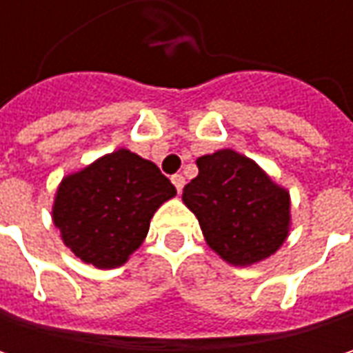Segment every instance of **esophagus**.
Returning a JSON list of instances; mask_svg holds the SVG:
<instances>
[{
	"label": "esophagus",
	"instance_id": "34e87169",
	"mask_svg": "<svg viewBox=\"0 0 353 353\" xmlns=\"http://www.w3.org/2000/svg\"><path fill=\"white\" fill-rule=\"evenodd\" d=\"M172 181H174V185H176L177 192H181L183 190V185H185V179L181 174H176V176H172Z\"/></svg>",
	"mask_w": 353,
	"mask_h": 353
}]
</instances>
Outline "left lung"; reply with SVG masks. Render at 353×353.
<instances>
[{
    "label": "left lung",
    "mask_w": 353,
    "mask_h": 353,
    "mask_svg": "<svg viewBox=\"0 0 353 353\" xmlns=\"http://www.w3.org/2000/svg\"><path fill=\"white\" fill-rule=\"evenodd\" d=\"M198 176L183 188L206 243L233 265L276 253L290 229V196L245 155L231 149L198 157Z\"/></svg>",
    "instance_id": "1"
}]
</instances>
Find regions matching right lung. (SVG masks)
Wrapping results in <instances>:
<instances>
[{
  "mask_svg": "<svg viewBox=\"0 0 353 353\" xmlns=\"http://www.w3.org/2000/svg\"><path fill=\"white\" fill-rule=\"evenodd\" d=\"M174 196V183L155 163L118 149L61 181L52 221L81 261L118 268L145 241L155 210Z\"/></svg>",
  "mask_w": 353,
  "mask_h": 353,
  "instance_id": "add662e5",
  "label": "right lung"
}]
</instances>
